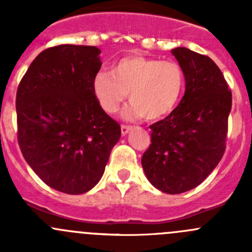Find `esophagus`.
I'll return each mask as SVG.
<instances>
[{
    "mask_svg": "<svg viewBox=\"0 0 252 252\" xmlns=\"http://www.w3.org/2000/svg\"><path fill=\"white\" fill-rule=\"evenodd\" d=\"M130 130H131L130 126H126V124H122V126H121L122 135H126V134H128Z\"/></svg>",
    "mask_w": 252,
    "mask_h": 252,
    "instance_id": "34e87169",
    "label": "esophagus"
}]
</instances>
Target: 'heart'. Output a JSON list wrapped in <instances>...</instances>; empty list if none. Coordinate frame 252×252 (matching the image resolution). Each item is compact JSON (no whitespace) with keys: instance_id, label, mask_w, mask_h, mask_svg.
<instances>
[{"instance_id":"b5f03b06","label":"heart","mask_w":252,"mask_h":252,"mask_svg":"<svg viewBox=\"0 0 252 252\" xmlns=\"http://www.w3.org/2000/svg\"><path fill=\"white\" fill-rule=\"evenodd\" d=\"M185 75L175 61L130 55L114 62L111 74L98 72L93 79V94L100 107L113 114L122 103L131 105L124 116L157 121L169 116L184 94Z\"/></svg>"}]
</instances>
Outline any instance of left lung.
<instances>
[{
	"mask_svg": "<svg viewBox=\"0 0 252 252\" xmlns=\"http://www.w3.org/2000/svg\"><path fill=\"white\" fill-rule=\"evenodd\" d=\"M172 55L184 70L185 94L169 116L150 126L141 164L156 189L182 194L201 184L223 157L232 93L210 57L187 47Z\"/></svg>",
	"mask_w": 252,
	"mask_h": 252,
	"instance_id": "8db88e82",
	"label": "left lung"
}]
</instances>
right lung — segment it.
<instances>
[{
    "instance_id": "right-lung-1",
    "label": "right lung",
    "mask_w": 252,
    "mask_h": 252,
    "mask_svg": "<svg viewBox=\"0 0 252 252\" xmlns=\"http://www.w3.org/2000/svg\"><path fill=\"white\" fill-rule=\"evenodd\" d=\"M96 46L60 45L32 62L17 90L18 142L40 179L58 191L84 194L105 172L121 126L96 101Z\"/></svg>"
}]
</instances>
